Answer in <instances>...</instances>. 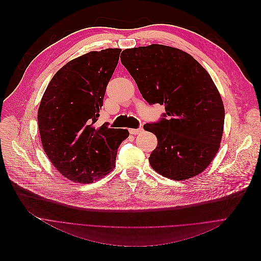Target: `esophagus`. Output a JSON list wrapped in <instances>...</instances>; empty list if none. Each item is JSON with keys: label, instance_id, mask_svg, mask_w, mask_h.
I'll return each mask as SVG.
<instances>
[{"label": "esophagus", "instance_id": "obj_1", "mask_svg": "<svg viewBox=\"0 0 261 261\" xmlns=\"http://www.w3.org/2000/svg\"><path fill=\"white\" fill-rule=\"evenodd\" d=\"M143 127H139V128H132L129 129V133L132 134V135H138V134H140L141 132H143Z\"/></svg>", "mask_w": 261, "mask_h": 261}]
</instances>
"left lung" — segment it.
<instances>
[{
  "mask_svg": "<svg viewBox=\"0 0 261 261\" xmlns=\"http://www.w3.org/2000/svg\"><path fill=\"white\" fill-rule=\"evenodd\" d=\"M121 61L148 103L165 108L159 121L144 125L158 139L150 165L175 180L198 175L216 156L224 125L223 102L207 70L162 44L126 49Z\"/></svg>",
  "mask_w": 261,
  "mask_h": 261,
  "instance_id": "left-lung-1",
  "label": "left lung"
}]
</instances>
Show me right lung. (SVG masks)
<instances>
[{"label": "right lung", "instance_id": "add662e5", "mask_svg": "<svg viewBox=\"0 0 261 261\" xmlns=\"http://www.w3.org/2000/svg\"><path fill=\"white\" fill-rule=\"evenodd\" d=\"M121 49L92 51L74 59L53 76L38 110L44 152L66 178L88 184L111 172L127 129L98 121L107 86Z\"/></svg>", "mask_w": 261, "mask_h": 261}]
</instances>
